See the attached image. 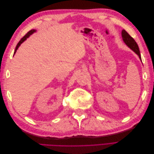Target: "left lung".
<instances>
[{
    "instance_id": "1",
    "label": "left lung",
    "mask_w": 154,
    "mask_h": 154,
    "mask_svg": "<svg viewBox=\"0 0 154 154\" xmlns=\"http://www.w3.org/2000/svg\"><path fill=\"white\" fill-rule=\"evenodd\" d=\"M122 37L125 43L127 44L130 49L133 50L134 52L139 56L140 60H141L140 51H139L138 45L136 43V42L134 40V39L132 38V37L130 36L125 29L122 31Z\"/></svg>"
}]
</instances>
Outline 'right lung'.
I'll use <instances>...</instances> for the list:
<instances>
[{"label": "right lung", "instance_id": "obj_1", "mask_svg": "<svg viewBox=\"0 0 154 154\" xmlns=\"http://www.w3.org/2000/svg\"><path fill=\"white\" fill-rule=\"evenodd\" d=\"M34 32H35V30H34V29H32V30H31V31H29V32H27V33L22 37V38L20 39V40L18 42V43L17 44V46H16V48H15V52H14V54H15V53H16V51H17V49L18 48V47H19V46L20 45V44L23 42H24V40H26V38H28V37L30 36V35H31L32 33H33Z\"/></svg>", "mask_w": 154, "mask_h": 154}]
</instances>
